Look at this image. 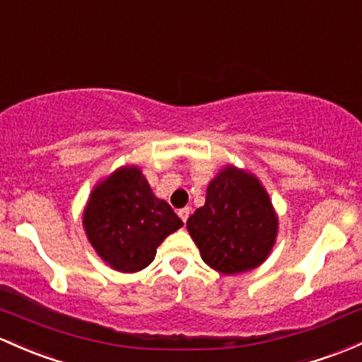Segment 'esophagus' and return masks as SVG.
Segmentation results:
<instances>
[{
  "mask_svg": "<svg viewBox=\"0 0 362 362\" xmlns=\"http://www.w3.org/2000/svg\"><path fill=\"white\" fill-rule=\"evenodd\" d=\"M189 215H191V208H182V210H178V216L182 218V222H187Z\"/></svg>",
  "mask_w": 362,
  "mask_h": 362,
  "instance_id": "34e87169",
  "label": "esophagus"
}]
</instances>
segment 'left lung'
<instances>
[{
  "label": "left lung",
  "mask_w": 362,
  "mask_h": 362,
  "mask_svg": "<svg viewBox=\"0 0 362 362\" xmlns=\"http://www.w3.org/2000/svg\"><path fill=\"white\" fill-rule=\"evenodd\" d=\"M187 230L211 269L239 274L267 260L277 215L255 175L226 166L208 185L204 206L189 216Z\"/></svg>",
  "instance_id": "1"
}]
</instances>
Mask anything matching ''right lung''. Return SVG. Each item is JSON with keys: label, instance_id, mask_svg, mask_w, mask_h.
<instances>
[{"label": "right lung", "instance_id": "obj_1", "mask_svg": "<svg viewBox=\"0 0 362 362\" xmlns=\"http://www.w3.org/2000/svg\"><path fill=\"white\" fill-rule=\"evenodd\" d=\"M86 238L114 271L136 272L154 260L156 248L184 226L158 199L136 166H123L90 194L83 213Z\"/></svg>", "mask_w": 362, "mask_h": 362}]
</instances>
